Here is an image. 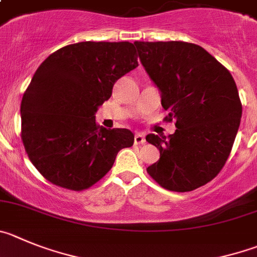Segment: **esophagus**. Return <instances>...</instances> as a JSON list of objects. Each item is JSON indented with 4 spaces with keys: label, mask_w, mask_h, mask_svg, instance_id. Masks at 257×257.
Wrapping results in <instances>:
<instances>
[{
    "label": "esophagus",
    "mask_w": 257,
    "mask_h": 257,
    "mask_svg": "<svg viewBox=\"0 0 257 257\" xmlns=\"http://www.w3.org/2000/svg\"><path fill=\"white\" fill-rule=\"evenodd\" d=\"M134 143H135L136 145L144 144V143H145V138L143 135H141V134H136L135 139H134Z\"/></svg>",
    "instance_id": "obj_1"
}]
</instances>
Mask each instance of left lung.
<instances>
[{"label": "left lung", "mask_w": 257, "mask_h": 257, "mask_svg": "<svg viewBox=\"0 0 257 257\" xmlns=\"http://www.w3.org/2000/svg\"><path fill=\"white\" fill-rule=\"evenodd\" d=\"M145 71L161 90L173 135L149 134L161 158L150 177L169 191H192L210 182L232 150L242 116L230 72L202 47L186 42H135Z\"/></svg>", "instance_id": "left-lung-1"}]
</instances>
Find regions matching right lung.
I'll return each mask as SVG.
<instances>
[{
    "label": "right lung",
    "instance_id": "1",
    "mask_svg": "<svg viewBox=\"0 0 257 257\" xmlns=\"http://www.w3.org/2000/svg\"><path fill=\"white\" fill-rule=\"evenodd\" d=\"M139 66L130 42H80L53 52L38 67L21 100V140L33 166L53 185L81 191L134 144L127 128L107 130L95 112L114 82Z\"/></svg>",
    "mask_w": 257,
    "mask_h": 257
}]
</instances>
